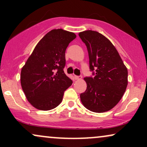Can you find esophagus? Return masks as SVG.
I'll list each match as a JSON object with an SVG mask.
<instances>
[{
  "instance_id": "34e87169",
  "label": "esophagus",
  "mask_w": 147,
  "mask_h": 147,
  "mask_svg": "<svg viewBox=\"0 0 147 147\" xmlns=\"http://www.w3.org/2000/svg\"><path fill=\"white\" fill-rule=\"evenodd\" d=\"M75 78L76 80H80L82 78V76H75Z\"/></svg>"
}]
</instances>
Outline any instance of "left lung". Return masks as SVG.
<instances>
[{"instance_id":"1","label":"left lung","mask_w":147,"mask_h":147,"mask_svg":"<svg viewBox=\"0 0 147 147\" xmlns=\"http://www.w3.org/2000/svg\"><path fill=\"white\" fill-rule=\"evenodd\" d=\"M79 36L87 47L91 71L95 77H85L86 90L81 93L84 107L95 113L110 111L126 91L128 70L113 43L98 32L86 30Z\"/></svg>"}]
</instances>
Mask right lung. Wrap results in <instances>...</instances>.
I'll list each match as a JSON object with an SVG mask.
<instances>
[{
  "label": "right lung",
  "instance_id": "add662e5",
  "mask_svg": "<svg viewBox=\"0 0 147 147\" xmlns=\"http://www.w3.org/2000/svg\"><path fill=\"white\" fill-rule=\"evenodd\" d=\"M76 36L75 33L62 29L51 30L37 43L22 68V89L36 109L56 108L62 102L64 91L72 85L63 68L65 50Z\"/></svg>",
  "mask_w": 147,
  "mask_h": 147
}]
</instances>
